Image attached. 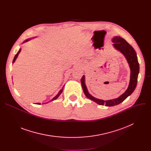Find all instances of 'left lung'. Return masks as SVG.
<instances>
[{
	"label": "left lung",
	"mask_w": 151,
	"mask_h": 151,
	"mask_svg": "<svg viewBox=\"0 0 151 151\" xmlns=\"http://www.w3.org/2000/svg\"><path fill=\"white\" fill-rule=\"evenodd\" d=\"M112 41L114 42L113 45L114 47L116 50L119 51L121 52H122L125 57L131 69L130 83H129V86L126 91L124 94H122L121 96H119V97L115 99L106 100V101L97 99L93 97L88 93L87 87H86V85L85 84L84 76L82 77L81 80L82 89L86 97L100 105H102V106L105 105L106 106H109V107L114 106L115 105L119 104V103L122 102L126 98H127L129 96L132 94V93L134 91V90L136 87L138 74L139 73V64L136 52L134 51V48L132 47V46L129 44L124 39L119 36H116L114 37L112 39Z\"/></svg>",
	"instance_id": "1"
}]
</instances>
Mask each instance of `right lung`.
<instances>
[{"label":"right lung","instance_id":"1","mask_svg":"<svg viewBox=\"0 0 151 151\" xmlns=\"http://www.w3.org/2000/svg\"><path fill=\"white\" fill-rule=\"evenodd\" d=\"M29 40V39L28 40H26L25 42H26V41H28ZM20 51H21V49H19V50L18 51V52L17 53V54L15 55V57H14V60H13V61H12V63H14L15 62V60H16V58H17V57H18V54H19V53L20 52ZM62 91H63V89H61L60 91H59V93H58V94L55 97H54L50 101H53V100H55V99H57L58 97H59V96L60 95V94L62 93ZM37 104H40V103H37Z\"/></svg>","mask_w":151,"mask_h":151}]
</instances>
